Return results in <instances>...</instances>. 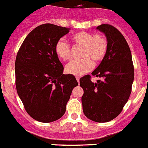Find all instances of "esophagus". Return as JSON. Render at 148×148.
<instances>
[{
    "label": "esophagus",
    "mask_w": 148,
    "mask_h": 148,
    "mask_svg": "<svg viewBox=\"0 0 148 148\" xmlns=\"http://www.w3.org/2000/svg\"><path fill=\"white\" fill-rule=\"evenodd\" d=\"M75 78H76V80H77V82H78V84L80 83V78H79L78 76H76Z\"/></svg>",
    "instance_id": "1"
}]
</instances>
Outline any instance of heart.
<instances>
[{"instance_id": "b5f03b06", "label": "heart", "mask_w": 148, "mask_h": 148, "mask_svg": "<svg viewBox=\"0 0 148 148\" xmlns=\"http://www.w3.org/2000/svg\"><path fill=\"white\" fill-rule=\"evenodd\" d=\"M73 44L82 46L81 57L83 58L70 61L64 68L65 73L73 75H82L91 71L93 61L98 63L105 58L108 50L107 39L101 35L88 32H80L72 35ZM54 52L61 61L70 59L71 47L69 43L63 38L58 39L54 46Z\"/></svg>"}]
</instances>
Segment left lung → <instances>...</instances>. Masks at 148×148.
Returning a JSON list of instances; mask_svg holds the SVG:
<instances>
[{
	"label": "left lung",
	"mask_w": 148,
	"mask_h": 148,
	"mask_svg": "<svg viewBox=\"0 0 148 148\" xmlns=\"http://www.w3.org/2000/svg\"><path fill=\"white\" fill-rule=\"evenodd\" d=\"M97 29L104 32L108 43L105 58L92 73L100 79L91 82L87 75L80 79L83 88V112L89 119L108 122L122 111L131 93L134 67L131 52L122 34L110 24H101Z\"/></svg>",
	"instance_id": "8db88e82"
}]
</instances>
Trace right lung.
<instances>
[{"mask_svg":"<svg viewBox=\"0 0 148 148\" xmlns=\"http://www.w3.org/2000/svg\"><path fill=\"white\" fill-rule=\"evenodd\" d=\"M70 29L44 23L34 29L22 43L15 59V85L24 108L32 119L48 123L62 117L73 88V75L54 52L56 41Z\"/></svg>","mask_w":148,"mask_h":148,"instance_id":"1","label":"right lung"}]
</instances>
